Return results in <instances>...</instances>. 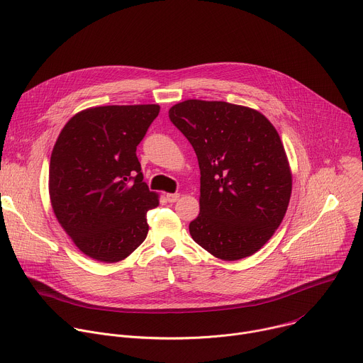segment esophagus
Listing matches in <instances>:
<instances>
[{
    "label": "esophagus",
    "mask_w": 363,
    "mask_h": 363,
    "mask_svg": "<svg viewBox=\"0 0 363 363\" xmlns=\"http://www.w3.org/2000/svg\"><path fill=\"white\" fill-rule=\"evenodd\" d=\"M179 196H181V194H168L167 201L168 202H177L179 199Z\"/></svg>",
    "instance_id": "34e87169"
}]
</instances>
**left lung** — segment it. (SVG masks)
<instances>
[{
    "mask_svg": "<svg viewBox=\"0 0 363 363\" xmlns=\"http://www.w3.org/2000/svg\"><path fill=\"white\" fill-rule=\"evenodd\" d=\"M169 119L192 145L201 171L191 237L224 262L252 255L281 224L291 195L276 128L258 111L217 100L177 103Z\"/></svg>",
    "mask_w": 363,
    "mask_h": 363,
    "instance_id": "1",
    "label": "left lung"
}]
</instances>
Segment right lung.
<instances>
[{
  "label": "right lung",
  "mask_w": 363,
  "mask_h": 363,
  "mask_svg": "<svg viewBox=\"0 0 363 363\" xmlns=\"http://www.w3.org/2000/svg\"><path fill=\"white\" fill-rule=\"evenodd\" d=\"M160 105L97 106L62 129L48 169L55 216L76 247L101 263H118L146 238V214L160 195L143 182L136 146Z\"/></svg>",
  "instance_id": "1"
}]
</instances>
